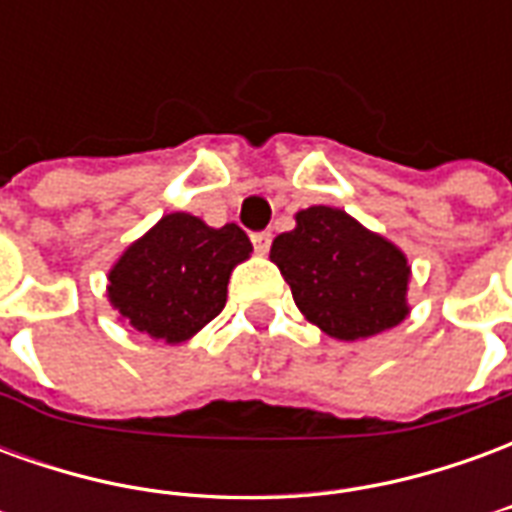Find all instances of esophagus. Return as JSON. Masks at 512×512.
<instances>
[{"label":"esophagus","instance_id":"esophagus-1","mask_svg":"<svg viewBox=\"0 0 512 512\" xmlns=\"http://www.w3.org/2000/svg\"><path fill=\"white\" fill-rule=\"evenodd\" d=\"M252 244H255V252H260V255H266L268 246H271V233H268V230L252 233Z\"/></svg>","mask_w":512,"mask_h":512}]
</instances>
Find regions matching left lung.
<instances>
[{
    "instance_id": "8db88e82",
    "label": "left lung",
    "mask_w": 512,
    "mask_h": 512,
    "mask_svg": "<svg viewBox=\"0 0 512 512\" xmlns=\"http://www.w3.org/2000/svg\"><path fill=\"white\" fill-rule=\"evenodd\" d=\"M271 260L307 321L337 340H365L408 315L403 252L345 211L315 205L274 238Z\"/></svg>"
}]
</instances>
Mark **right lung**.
Masks as SVG:
<instances>
[{"label": "right lung", "instance_id": "add662e5", "mask_svg": "<svg viewBox=\"0 0 512 512\" xmlns=\"http://www.w3.org/2000/svg\"><path fill=\"white\" fill-rule=\"evenodd\" d=\"M252 244L238 224L213 230L169 213L126 249L109 274V299L134 329L180 343L224 310L227 279Z\"/></svg>", "mask_w": 512, "mask_h": 512}]
</instances>
